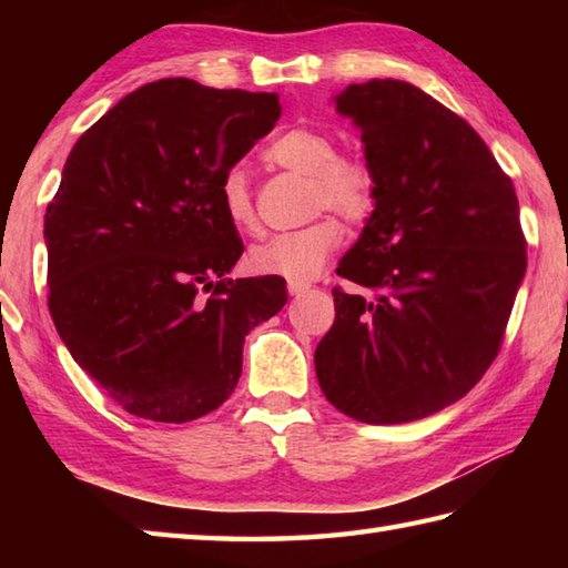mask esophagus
Returning <instances> with one entry per match:
<instances>
[{"label": "esophagus", "instance_id": "obj_1", "mask_svg": "<svg viewBox=\"0 0 568 568\" xmlns=\"http://www.w3.org/2000/svg\"><path fill=\"white\" fill-rule=\"evenodd\" d=\"M311 291V283H303V281H287V293L291 295H303V293H307Z\"/></svg>", "mask_w": 568, "mask_h": 568}]
</instances>
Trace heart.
I'll return each mask as SVG.
<instances>
[{
  "mask_svg": "<svg viewBox=\"0 0 568 568\" xmlns=\"http://www.w3.org/2000/svg\"><path fill=\"white\" fill-rule=\"evenodd\" d=\"M265 160L277 168L307 175V213L331 210L345 223H363L376 207V175L358 155H338V145L328 132L315 128H291L265 148ZM220 207L235 230L255 227L253 192L247 172L233 165L217 185ZM343 230L333 217H321L291 233H275L247 250V265L261 275L287 281H311L341 245Z\"/></svg>",
  "mask_w": 568,
  "mask_h": 568,
  "instance_id": "b5f03b06",
  "label": "heart"
}]
</instances>
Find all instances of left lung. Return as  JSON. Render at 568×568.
Here are the masks:
<instances>
[{
    "instance_id": "left-lung-1",
    "label": "left lung",
    "mask_w": 568,
    "mask_h": 568,
    "mask_svg": "<svg viewBox=\"0 0 568 568\" xmlns=\"http://www.w3.org/2000/svg\"><path fill=\"white\" fill-rule=\"evenodd\" d=\"M335 110L361 130L376 207L333 287L315 348L321 390L361 423H408L476 386L501 348L526 273L511 178L470 124L400 80L348 84Z\"/></svg>"
}]
</instances>
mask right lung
<instances>
[{
    "label": "right lung",
    "mask_w": 568,
    "mask_h": 568,
    "mask_svg": "<svg viewBox=\"0 0 568 568\" xmlns=\"http://www.w3.org/2000/svg\"><path fill=\"white\" fill-rule=\"evenodd\" d=\"M277 118L275 92L170 77L114 104L64 162L44 215L50 313L132 416L187 423L223 406L245 335L287 301L277 275L227 277L243 240L217 195Z\"/></svg>",
    "instance_id": "add662e5"
}]
</instances>
